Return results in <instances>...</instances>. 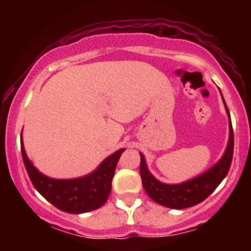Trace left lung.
Returning a JSON list of instances; mask_svg holds the SVG:
<instances>
[{"label": "left lung", "instance_id": "8db88e82", "mask_svg": "<svg viewBox=\"0 0 251 251\" xmlns=\"http://www.w3.org/2000/svg\"><path fill=\"white\" fill-rule=\"evenodd\" d=\"M221 92V91H220ZM222 96V93H221ZM223 99L224 107L229 117V140L223 155L214 166H211L205 172L186 181L179 184L162 183L149 171L146 165L145 157L140 153V177L146 194L151 200L160 205L170 209H185L201 203L209 197L215 189L226 178L231 165L232 153H234V132H232L231 119H230L229 109Z\"/></svg>", "mask_w": 251, "mask_h": 251}]
</instances>
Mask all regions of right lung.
<instances>
[{
    "label": "right lung",
    "instance_id": "add662e5",
    "mask_svg": "<svg viewBox=\"0 0 251 251\" xmlns=\"http://www.w3.org/2000/svg\"><path fill=\"white\" fill-rule=\"evenodd\" d=\"M125 149L108 155L89 175L72 179H55L45 176L28 159L21 133V153L34 188L55 208L68 214H83L99 209L107 201L116 166Z\"/></svg>",
    "mask_w": 251,
    "mask_h": 251
}]
</instances>
